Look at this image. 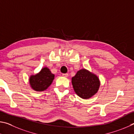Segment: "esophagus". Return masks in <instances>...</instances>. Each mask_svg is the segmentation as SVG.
Listing matches in <instances>:
<instances>
[{
    "label": "esophagus",
    "instance_id": "34e87169",
    "mask_svg": "<svg viewBox=\"0 0 134 134\" xmlns=\"http://www.w3.org/2000/svg\"><path fill=\"white\" fill-rule=\"evenodd\" d=\"M62 76L63 77H68V74H63Z\"/></svg>",
    "mask_w": 134,
    "mask_h": 134
}]
</instances>
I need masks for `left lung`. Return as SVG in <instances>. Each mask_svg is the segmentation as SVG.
<instances>
[{
	"mask_svg": "<svg viewBox=\"0 0 134 134\" xmlns=\"http://www.w3.org/2000/svg\"><path fill=\"white\" fill-rule=\"evenodd\" d=\"M75 92L79 97L88 99L98 92L100 86L99 78L85 69H81L72 78Z\"/></svg>",
	"mask_w": 134,
	"mask_h": 134,
	"instance_id": "1",
	"label": "left lung"
}]
</instances>
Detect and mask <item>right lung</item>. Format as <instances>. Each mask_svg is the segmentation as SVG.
I'll return each instance as SVG.
<instances>
[{
    "mask_svg": "<svg viewBox=\"0 0 134 134\" xmlns=\"http://www.w3.org/2000/svg\"><path fill=\"white\" fill-rule=\"evenodd\" d=\"M54 78L55 75L51 73L48 68H43L38 74L30 77V85L35 91H43L51 85Z\"/></svg>",
    "mask_w": 134,
    "mask_h": 134,
    "instance_id": "add662e5",
    "label": "right lung"
}]
</instances>
